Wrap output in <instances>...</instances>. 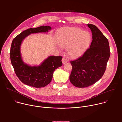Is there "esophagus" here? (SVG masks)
Here are the masks:
<instances>
[{
  "mask_svg": "<svg viewBox=\"0 0 122 122\" xmlns=\"http://www.w3.org/2000/svg\"><path fill=\"white\" fill-rule=\"evenodd\" d=\"M62 61L63 64H65V63H66V62H67V59H66L65 57H63L62 60Z\"/></svg>",
  "mask_w": 122,
  "mask_h": 122,
  "instance_id": "obj_1",
  "label": "esophagus"
}]
</instances>
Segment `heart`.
I'll list each match as a JSON object with an SVG mask.
<instances>
[{"label":"heart","mask_w":122,"mask_h":122,"mask_svg":"<svg viewBox=\"0 0 122 122\" xmlns=\"http://www.w3.org/2000/svg\"><path fill=\"white\" fill-rule=\"evenodd\" d=\"M58 41L63 48H67V53L71 58L82 55L90 45V34L77 27H64L58 32Z\"/></svg>","instance_id":"1"}]
</instances>
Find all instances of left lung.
Wrapping results in <instances>:
<instances>
[{"instance_id":"8db88e82","label":"left lung","mask_w":122,"mask_h":122,"mask_svg":"<svg viewBox=\"0 0 122 122\" xmlns=\"http://www.w3.org/2000/svg\"><path fill=\"white\" fill-rule=\"evenodd\" d=\"M87 25L92 33L90 47L81 56L70 62L72 69L69 80L79 88L92 85L101 78L111 54L107 38L96 25L90 24Z\"/></svg>"}]
</instances>
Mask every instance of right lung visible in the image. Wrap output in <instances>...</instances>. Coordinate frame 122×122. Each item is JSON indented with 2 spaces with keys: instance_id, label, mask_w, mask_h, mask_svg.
Returning a JSON list of instances; mask_svg holds the SVG:
<instances>
[{
  "instance_id": "obj_1",
  "label": "right lung",
  "mask_w": 122,
  "mask_h": 122,
  "mask_svg": "<svg viewBox=\"0 0 122 122\" xmlns=\"http://www.w3.org/2000/svg\"><path fill=\"white\" fill-rule=\"evenodd\" d=\"M49 26H41L27 29L15 37L11 43L10 58L16 75L25 84L36 88L45 87L51 81L56 68L62 65L61 56H50L39 66H30L22 59L20 46L24 39L33 33L48 32Z\"/></svg>"
}]
</instances>
